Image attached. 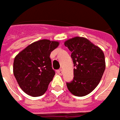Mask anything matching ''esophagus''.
I'll use <instances>...</instances> for the list:
<instances>
[{"label": "esophagus", "mask_w": 120, "mask_h": 120, "mask_svg": "<svg viewBox=\"0 0 120 120\" xmlns=\"http://www.w3.org/2000/svg\"><path fill=\"white\" fill-rule=\"evenodd\" d=\"M56 72L59 74V75H61L62 74H63V70H61V69H60V70H58L57 71H56Z\"/></svg>", "instance_id": "1"}]
</instances>
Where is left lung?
I'll use <instances>...</instances> for the list:
<instances>
[{"label": "left lung", "instance_id": "8db88e82", "mask_svg": "<svg viewBox=\"0 0 120 120\" xmlns=\"http://www.w3.org/2000/svg\"><path fill=\"white\" fill-rule=\"evenodd\" d=\"M71 52L74 64V79L66 83L74 95L83 97L90 93L99 84L106 68L105 56L101 49L86 38L75 37L65 41Z\"/></svg>", "mask_w": 120, "mask_h": 120}]
</instances>
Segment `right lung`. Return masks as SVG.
I'll list each match as a JSON object with an SVG mask.
<instances>
[{"instance_id":"obj_1","label":"right lung","mask_w":120,"mask_h":120,"mask_svg":"<svg viewBox=\"0 0 120 120\" xmlns=\"http://www.w3.org/2000/svg\"><path fill=\"white\" fill-rule=\"evenodd\" d=\"M58 41L42 39L27 46L14 58L13 72L22 90L32 97L43 95L55 72L50 55Z\"/></svg>"}]
</instances>
